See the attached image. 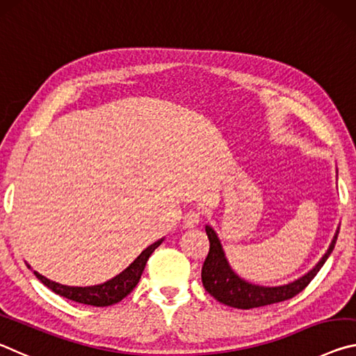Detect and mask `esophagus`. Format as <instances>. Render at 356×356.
<instances>
[{"label":"esophagus","instance_id":"34e87169","mask_svg":"<svg viewBox=\"0 0 356 356\" xmlns=\"http://www.w3.org/2000/svg\"><path fill=\"white\" fill-rule=\"evenodd\" d=\"M200 220H202L200 209H189V211L186 213L184 218H183L184 227H188V229H191V227H195L197 224L200 222Z\"/></svg>","mask_w":356,"mask_h":356}]
</instances>
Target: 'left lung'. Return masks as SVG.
Masks as SVG:
<instances>
[{
	"mask_svg": "<svg viewBox=\"0 0 356 356\" xmlns=\"http://www.w3.org/2000/svg\"><path fill=\"white\" fill-rule=\"evenodd\" d=\"M208 240H209V252L205 259V264L202 268V282L207 292L214 296L219 302L227 305L236 309H252V307L275 305L285 300L293 298L307 287L314 277H316L320 268L323 266L326 259L333 252L334 244L339 232L331 241L328 250L322 257V260L312 268V270L296 281L287 285H279V287H264V285H255L246 282L244 279L236 275L232 270L229 261L225 259V254L220 246V241L211 227H205Z\"/></svg>",
	"mask_w": 356,
	"mask_h": 356,
	"instance_id": "left-lung-1",
	"label": "left lung"
}]
</instances>
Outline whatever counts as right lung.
<instances>
[{"label": "right lung", "instance_id": "add662e5", "mask_svg": "<svg viewBox=\"0 0 356 356\" xmlns=\"http://www.w3.org/2000/svg\"><path fill=\"white\" fill-rule=\"evenodd\" d=\"M162 240L156 241L143 250L138 257L132 261V264L126 268L123 273H120L118 276L110 279V281L99 284V285H91V287H71V285H63L50 281L45 276L39 275L38 271H34V275L39 279L40 282L47 285L51 292L56 295L64 296V298L72 300L75 302H81V305H90L96 307H104V306H112L115 302H120L123 298H126L140 281V276L145 270V265L149 259V255L154 252V249L159 246ZM30 268V265H28Z\"/></svg>", "mask_w": 356, "mask_h": 356}]
</instances>
